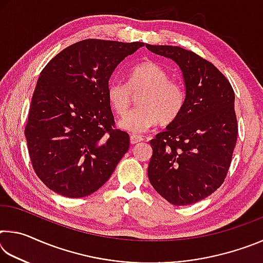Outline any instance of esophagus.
<instances>
[{"mask_svg":"<svg viewBox=\"0 0 263 263\" xmlns=\"http://www.w3.org/2000/svg\"><path fill=\"white\" fill-rule=\"evenodd\" d=\"M142 140H144V138L140 137V136L132 135V136L130 137V141H131V144H132V145L138 144V142H140V141H142Z\"/></svg>","mask_w":263,"mask_h":263,"instance_id":"34e87169","label":"esophagus"}]
</instances>
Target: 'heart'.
I'll list each match as a JSON object with an SVG mask.
<instances>
[{"label":"heart","instance_id":"b5f03b06","mask_svg":"<svg viewBox=\"0 0 263 263\" xmlns=\"http://www.w3.org/2000/svg\"><path fill=\"white\" fill-rule=\"evenodd\" d=\"M139 106L121 119L119 126L132 133H142L159 121L169 124L179 117L185 102V92L180 83L161 65L146 61L133 67L128 84L121 80H111L106 89L108 101L118 115L130 109L133 94H139Z\"/></svg>","mask_w":263,"mask_h":263}]
</instances>
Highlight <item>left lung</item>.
I'll return each mask as SVG.
<instances>
[{"mask_svg": "<svg viewBox=\"0 0 263 263\" xmlns=\"http://www.w3.org/2000/svg\"><path fill=\"white\" fill-rule=\"evenodd\" d=\"M179 65L185 102L174 122L149 141L148 180L173 205L199 202L219 188L237 144L234 91L215 65L179 46L148 45Z\"/></svg>", "mask_w": 263, "mask_h": 263, "instance_id": "obj_1", "label": "left lung"}]
</instances>
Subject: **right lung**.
Returning <instances> with one entry per match:
<instances>
[{"instance_id":"add662e5","label":"right lung","mask_w":263,"mask_h":263,"mask_svg":"<svg viewBox=\"0 0 263 263\" xmlns=\"http://www.w3.org/2000/svg\"><path fill=\"white\" fill-rule=\"evenodd\" d=\"M144 43L86 39L57 54L42 70L25 126L35 174L61 196L95 193L128 151L130 137L115 128L109 80Z\"/></svg>"}]
</instances>
